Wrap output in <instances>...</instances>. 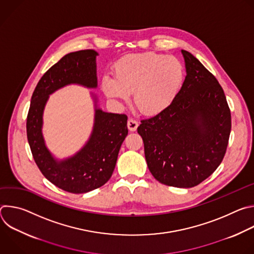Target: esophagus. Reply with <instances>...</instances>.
<instances>
[{"label": "esophagus", "mask_w": 254, "mask_h": 254, "mask_svg": "<svg viewBox=\"0 0 254 254\" xmlns=\"http://www.w3.org/2000/svg\"><path fill=\"white\" fill-rule=\"evenodd\" d=\"M137 127H138V123H137L135 120H133V119H128V121H127V127H128V129H129L130 131L136 130Z\"/></svg>", "instance_id": "obj_1"}]
</instances>
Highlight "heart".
<instances>
[{
    "label": "heart",
    "instance_id": "1",
    "mask_svg": "<svg viewBox=\"0 0 254 254\" xmlns=\"http://www.w3.org/2000/svg\"><path fill=\"white\" fill-rule=\"evenodd\" d=\"M116 78L105 75L103 93L115 101H127L133 92V103L144 116H157L173 103L185 78L183 63L175 56L155 52L130 54L115 65Z\"/></svg>",
    "mask_w": 254,
    "mask_h": 254
}]
</instances>
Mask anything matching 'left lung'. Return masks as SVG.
<instances>
[{
    "label": "left lung",
    "mask_w": 254,
    "mask_h": 254,
    "mask_svg": "<svg viewBox=\"0 0 254 254\" xmlns=\"http://www.w3.org/2000/svg\"><path fill=\"white\" fill-rule=\"evenodd\" d=\"M184 83L163 113L140 121L150 172L160 183L192 188L221 164L231 131V114L218 80L190 52L182 50Z\"/></svg>",
    "instance_id": "8db88e82"
}]
</instances>
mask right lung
Segmentation results:
<instances>
[{
    "label": "right lung",
    "mask_w": 254,
    "mask_h": 254,
    "mask_svg": "<svg viewBox=\"0 0 254 254\" xmlns=\"http://www.w3.org/2000/svg\"><path fill=\"white\" fill-rule=\"evenodd\" d=\"M97 55L90 49L72 52L49 68L33 92L27 116V137L36 165L52 184L69 193L92 191L111 179L128 131L126 115L104 113L96 108L92 133L73 157L57 161L45 146L42 116L49 94L72 83L95 88Z\"/></svg>",
    "instance_id": "1"
}]
</instances>
